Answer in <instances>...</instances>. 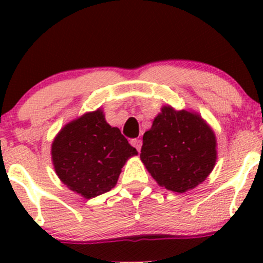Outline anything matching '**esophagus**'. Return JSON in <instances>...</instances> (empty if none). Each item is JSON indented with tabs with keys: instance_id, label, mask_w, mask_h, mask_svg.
Masks as SVG:
<instances>
[{
	"instance_id": "1",
	"label": "esophagus",
	"mask_w": 263,
	"mask_h": 263,
	"mask_svg": "<svg viewBox=\"0 0 263 263\" xmlns=\"http://www.w3.org/2000/svg\"><path fill=\"white\" fill-rule=\"evenodd\" d=\"M131 145H132V146H134L135 148H136L137 151H140V150H141L142 142H141V140H139V139H132V140H131Z\"/></svg>"
}]
</instances>
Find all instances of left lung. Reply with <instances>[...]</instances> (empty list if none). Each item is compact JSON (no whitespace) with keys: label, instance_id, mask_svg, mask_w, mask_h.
<instances>
[{"label":"left lung","instance_id":"left-lung-1","mask_svg":"<svg viewBox=\"0 0 263 263\" xmlns=\"http://www.w3.org/2000/svg\"><path fill=\"white\" fill-rule=\"evenodd\" d=\"M140 158L159 185L182 193L211 173L216 139L201 116L166 105L144 134Z\"/></svg>","mask_w":263,"mask_h":263}]
</instances>
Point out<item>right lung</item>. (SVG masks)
Returning a JSON list of instances; mask_svg holds the SVG:
<instances>
[{"label": "right lung", "instance_id": "right-lung-1", "mask_svg": "<svg viewBox=\"0 0 263 263\" xmlns=\"http://www.w3.org/2000/svg\"><path fill=\"white\" fill-rule=\"evenodd\" d=\"M134 155L136 148L119 128L107 123L100 109L66 124L52 144L58 178L84 198L112 190L127 159Z\"/></svg>", "mask_w": 263, "mask_h": 263}]
</instances>
